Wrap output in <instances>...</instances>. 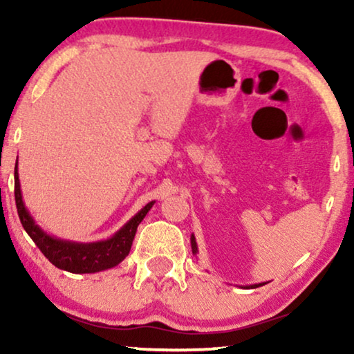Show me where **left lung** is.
<instances>
[{
  "label": "left lung",
  "instance_id": "8db88e82",
  "mask_svg": "<svg viewBox=\"0 0 354 354\" xmlns=\"http://www.w3.org/2000/svg\"><path fill=\"white\" fill-rule=\"evenodd\" d=\"M192 251H193V254H196L198 253V246H196V240H195V236L192 235ZM259 285H264V283H256V285H250L251 288H256V287H259Z\"/></svg>",
  "mask_w": 354,
  "mask_h": 354
}]
</instances>
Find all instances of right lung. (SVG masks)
<instances>
[{
    "mask_svg": "<svg viewBox=\"0 0 354 354\" xmlns=\"http://www.w3.org/2000/svg\"><path fill=\"white\" fill-rule=\"evenodd\" d=\"M14 196H16L19 219H21L22 227L26 229L27 234L30 235V239L35 241V245L51 264L72 274L100 272V270L114 268L120 261H124L130 248H132V241L135 239V234H137L138 224L154 205V201L148 203L142 211H138L111 239L95 241V243H77V241L61 240L48 235L46 232H43L35 224V221L28 214L27 207L22 201L17 164L14 167Z\"/></svg>",
    "mask_w": 354,
    "mask_h": 354,
    "instance_id": "1",
    "label": "right lung"
}]
</instances>
